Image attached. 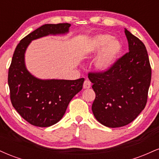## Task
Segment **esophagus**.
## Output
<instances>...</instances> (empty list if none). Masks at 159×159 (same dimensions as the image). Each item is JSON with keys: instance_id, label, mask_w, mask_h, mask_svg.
Wrapping results in <instances>:
<instances>
[{"instance_id": "1", "label": "esophagus", "mask_w": 159, "mask_h": 159, "mask_svg": "<svg viewBox=\"0 0 159 159\" xmlns=\"http://www.w3.org/2000/svg\"><path fill=\"white\" fill-rule=\"evenodd\" d=\"M90 87H91V82L89 81L88 79H86L84 82V85H83L84 89H88L90 88Z\"/></svg>"}]
</instances>
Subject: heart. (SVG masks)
<instances>
[{
    "label": "heart",
    "mask_w": 159,
    "mask_h": 159,
    "mask_svg": "<svg viewBox=\"0 0 159 159\" xmlns=\"http://www.w3.org/2000/svg\"><path fill=\"white\" fill-rule=\"evenodd\" d=\"M121 43L110 34H99L93 36L87 43L85 52L90 54L100 51L95 60L96 69L106 72L115 64L122 52Z\"/></svg>",
    "instance_id": "heart-1"
}]
</instances>
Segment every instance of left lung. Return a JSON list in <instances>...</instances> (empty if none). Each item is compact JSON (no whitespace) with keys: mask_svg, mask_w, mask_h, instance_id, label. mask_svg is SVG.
Listing matches in <instances>:
<instances>
[{"mask_svg":"<svg viewBox=\"0 0 159 159\" xmlns=\"http://www.w3.org/2000/svg\"><path fill=\"white\" fill-rule=\"evenodd\" d=\"M129 52L106 72H90L96 98L92 111L96 119L110 128L126 125L146 106L151 81L150 63L145 45L125 29Z\"/></svg>","mask_w":159,"mask_h":159,"instance_id":"1","label":"left lung"}]
</instances>
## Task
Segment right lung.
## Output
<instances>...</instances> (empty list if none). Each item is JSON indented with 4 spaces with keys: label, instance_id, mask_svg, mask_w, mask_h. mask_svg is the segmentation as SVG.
I'll return each instance as SVG.
<instances>
[{
    "label": "right lung",
    "instance_id": "right-lung-1",
    "mask_svg": "<svg viewBox=\"0 0 159 159\" xmlns=\"http://www.w3.org/2000/svg\"><path fill=\"white\" fill-rule=\"evenodd\" d=\"M70 24H47L23 38L16 46L8 72L12 106L33 125L48 127L59 122L72 98L81 90L84 78L77 80H42L27 71L25 51L32 40L48 35L65 34Z\"/></svg>",
    "mask_w": 159,
    "mask_h": 159
}]
</instances>
